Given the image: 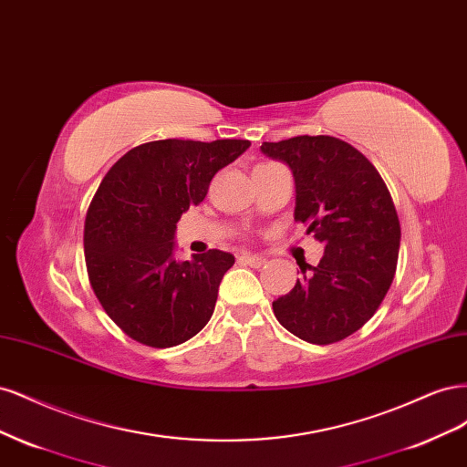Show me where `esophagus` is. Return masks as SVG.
<instances>
[{
    "instance_id": "1",
    "label": "esophagus",
    "mask_w": 467,
    "mask_h": 467,
    "mask_svg": "<svg viewBox=\"0 0 467 467\" xmlns=\"http://www.w3.org/2000/svg\"><path fill=\"white\" fill-rule=\"evenodd\" d=\"M239 263L249 265L253 268H261V266L266 265V259L261 257V255H242V257H239Z\"/></svg>"
}]
</instances>
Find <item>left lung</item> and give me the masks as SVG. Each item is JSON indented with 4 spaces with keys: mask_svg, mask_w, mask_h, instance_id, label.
<instances>
[{
    "mask_svg": "<svg viewBox=\"0 0 467 467\" xmlns=\"http://www.w3.org/2000/svg\"><path fill=\"white\" fill-rule=\"evenodd\" d=\"M294 175V220L325 245L317 266L273 302L280 325L302 341L331 345L368 321L393 282L401 228L376 167L343 140L296 136L263 142Z\"/></svg>",
    "mask_w": 467,
    "mask_h": 467,
    "instance_id": "obj_1",
    "label": "left lung"
}]
</instances>
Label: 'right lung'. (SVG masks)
I'll return each instance as SVG.
<instances>
[{
	"mask_svg": "<svg viewBox=\"0 0 467 467\" xmlns=\"http://www.w3.org/2000/svg\"><path fill=\"white\" fill-rule=\"evenodd\" d=\"M249 140H158L124 153L99 185L83 249L91 288L107 316L134 341L167 348L189 341L214 314L232 253L175 259L182 212L201 204L222 167Z\"/></svg>",
	"mask_w": 467,
	"mask_h": 467,
	"instance_id": "1",
	"label": "right lung"
}]
</instances>
